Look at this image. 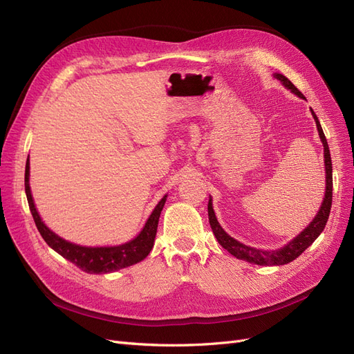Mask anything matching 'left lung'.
<instances>
[{"mask_svg": "<svg viewBox=\"0 0 354 354\" xmlns=\"http://www.w3.org/2000/svg\"><path fill=\"white\" fill-rule=\"evenodd\" d=\"M274 77L279 80L286 88H289L294 94H297L298 97L306 99L303 93L299 91L286 77H283L282 73H276ZM312 115L316 121L320 140H322V143H324L325 169H326V190H325V198L322 202V207H320L317 216L315 217V220L312 223L308 224V227L299 233L294 241L289 242L286 246H283V248L276 250V251H263V250H255V248H252V246H246V245L238 242L236 239L230 238L229 234L221 229V226L216 218V214H214L212 202H211V199L208 201V218H209L211 229H212L214 234H216V238L223 248L227 250L232 255L236 257V259L245 260V261L252 263V264H259V266H282L286 263H291L292 260L297 259L298 255H301L325 229L329 212H330V205H332V162H330V153H329V146L326 142V137L324 134L322 127H320V122L317 120L316 113L313 112V109H312Z\"/></svg>", "mask_w": 354, "mask_h": 354, "instance_id": "left-lung-1", "label": "left lung"}]
</instances>
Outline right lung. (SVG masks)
<instances>
[{
    "mask_svg": "<svg viewBox=\"0 0 354 354\" xmlns=\"http://www.w3.org/2000/svg\"><path fill=\"white\" fill-rule=\"evenodd\" d=\"M25 192H26L28 203H29V209L32 212V217H34L37 229L41 233L42 239H44L47 245L51 246V248L56 252H59L62 257H65L66 260H69L75 266H78L81 270L87 273H97V274L120 270V269H124V267L133 266L146 259L153 246L159 216L167 199V195H165L159 201L156 208L151 214V217H149L147 223L145 224L143 230L131 242H127L120 246H106V248H88V246H80L59 238L57 234L53 233L46 224L41 221L37 208L34 205V199H32V195H30L29 159L25 168Z\"/></svg>",
    "mask_w": 354,
    "mask_h": 354,
    "instance_id": "add662e5",
    "label": "right lung"
}]
</instances>
